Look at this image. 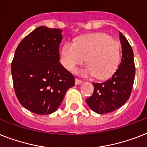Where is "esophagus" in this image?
I'll return each mask as SVG.
<instances>
[{
  "mask_svg": "<svg viewBox=\"0 0 147 147\" xmlns=\"http://www.w3.org/2000/svg\"><path fill=\"white\" fill-rule=\"evenodd\" d=\"M81 83H82V80L78 79V78H76V84H80Z\"/></svg>",
  "mask_w": 147,
  "mask_h": 147,
  "instance_id": "1",
  "label": "esophagus"
}]
</instances>
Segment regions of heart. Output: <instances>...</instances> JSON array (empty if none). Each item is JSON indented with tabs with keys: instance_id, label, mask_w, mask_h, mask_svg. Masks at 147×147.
<instances>
[{
	"instance_id": "obj_1",
	"label": "heart",
	"mask_w": 147,
	"mask_h": 147,
	"mask_svg": "<svg viewBox=\"0 0 147 147\" xmlns=\"http://www.w3.org/2000/svg\"><path fill=\"white\" fill-rule=\"evenodd\" d=\"M120 58L119 43L104 33L84 35L74 44L65 42L61 50V63L66 69L74 71L86 60L88 64L80 73L84 76H95L98 79L110 77L119 66Z\"/></svg>"
}]
</instances>
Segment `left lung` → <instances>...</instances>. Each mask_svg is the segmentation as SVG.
I'll return each mask as SVG.
<instances>
[{
    "label": "left lung",
    "instance_id": "left-lung-1",
    "mask_svg": "<svg viewBox=\"0 0 147 147\" xmlns=\"http://www.w3.org/2000/svg\"><path fill=\"white\" fill-rule=\"evenodd\" d=\"M122 47L121 61L119 69L106 82L92 83L94 90L86 102L94 112L106 114L121 107L130 97L133 88L135 65L131 46L122 33L119 32Z\"/></svg>",
    "mask_w": 147,
    "mask_h": 147
}]
</instances>
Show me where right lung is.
Masks as SVG:
<instances>
[{
    "mask_svg": "<svg viewBox=\"0 0 147 147\" xmlns=\"http://www.w3.org/2000/svg\"><path fill=\"white\" fill-rule=\"evenodd\" d=\"M63 31L40 26L19 44L11 63L16 95L20 104L38 115L57 110L75 85L73 75L59 63Z\"/></svg>",
    "mask_w": 147,
    "mask_h": 147,
    "instance_id": "add662e5",
    "label": "right lung"
}]
</instances>
